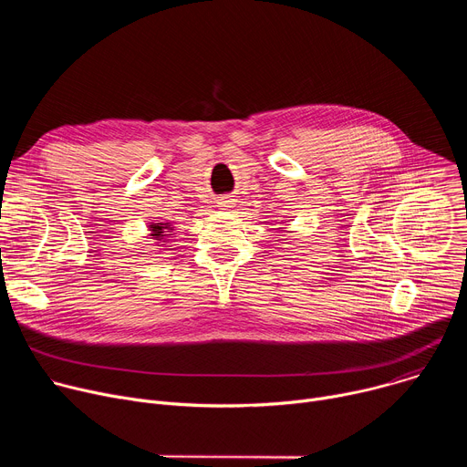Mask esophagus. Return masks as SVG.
Returning a JSON list of instances; mask_svg holds the SVG:
<instances>
[{
  "instance_id": "1",
  "label": "esophagus",
  "mask_w": 467,
  "mask_h": 467,
  "mask_svg": "<svg viewBox=\"0 0 467 467\" xmlns=\"http://www.w3.org/2000/svg\"><path fill=\"white\" fill-rule=\"evenodd\" d=\"M218 205H220L222 209H231V207H233V199H229V197H222L220 202H218Z\"/></svg>"
}]
</instances>
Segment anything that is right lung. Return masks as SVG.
Masks as SVG:
<instances>
[{
	"label": "right lung",
	"mask_w": 467,
	"mask_h": 467,
	"mask_svg": "<svg viewBox=\"0 0 467 467\" xmlns=\"http://www.w3.org/2000/svg\"><path fill=\"white\" fill-rule=\"evenodd\" d=\"M150 231H151L150 236H153L155 240H162V238L168 236L166 233L173 231V227H171V223H151Z\"/></svg>",
	"instance_id": "1"
}]
</instances>
